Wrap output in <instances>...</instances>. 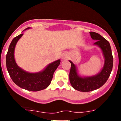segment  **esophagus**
Wrapping results in <instances>:
<instances>
[{
  "label": "esophagus",
  "instance_id": "obj_1",
  "mask_svg": "<svg viewBox=\"0 0 121 121\" xmlns=\"http://www.w3.org/2000/svg\"><path fill=\"white\" fill-rule=\"evenodd\" d=\"M62 59H63V60H66V59H68V56H66V55H64L63 56H62Z\"/></svg>",
  "mask_w": 121,
  "mask_h": 121
}]
</instances>
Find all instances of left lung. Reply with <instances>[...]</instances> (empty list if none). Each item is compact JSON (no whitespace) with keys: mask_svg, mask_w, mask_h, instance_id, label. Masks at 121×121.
I'll list each match as a JSON object with an SVG mask.
<instances>
[{"mask_svg":"<svg viewBox=\"0 0 121 121\" xmlns=\"http://www.w3.org/2000/svg\"><path fill=\"white\" fill-rule=\"evenodd\" d=\"M91 36L93 40H97L94 43L101 48L105 58L104 67L99 73L90 77H80L78 74L76 66L71 61L69 80L72 87L80 91L87 92L96 90L102 86L109 78L113 68V57L109 41L100 35L94 32H90Z\"/></svg>","mask_w":121,"mask_h":121,"instance_id":"1","label":"left lung"}]
</instances>
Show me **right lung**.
Wrapping results in <instances>:
<instances>
[{
	"mask_svg": "<svg viewBox=\"0 0 121 121\" xmlns=\"http://www.w3.org/2000/svg\"><path fill=\"white\" fill-rule=\"evenodd\" d=\"M23 35L20 34L13 38L9 45L6 55L7 69L12 81L18 86L29 91H41L51 84L54 72L60 64V60L49 64L44 70L37 73H29L23 70L16 63L14 58L15 46Z\"/></svg>",
	"mask_w": 121,
	"mask_h": 121,
	"instance_id": "right-lung-1",
	"label": "right lung"
}]
</instances>
